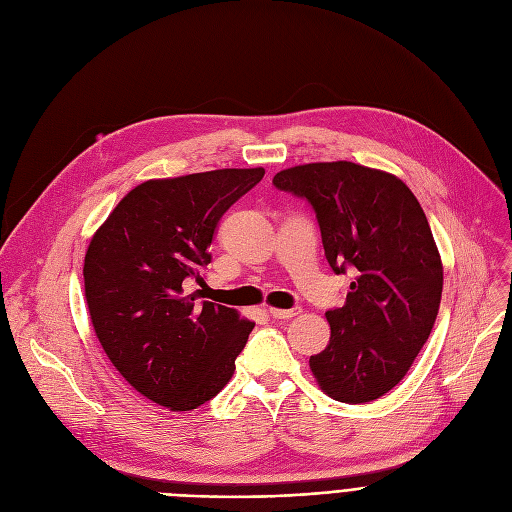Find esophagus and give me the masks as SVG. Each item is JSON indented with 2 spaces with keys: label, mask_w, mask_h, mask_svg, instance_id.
Wrapping results in <instances>:
<instances>
[{
  "label": "esophagus",
  "mask_w": 512,
  "mask_h": 512,
  "mask_svg": "<svg viewBox=\"0 0 512 512\" xmlns=\"http://www.w3.org/2000/svg\"><path fill=\"white\" fill-rule=\"evenodd\" d=\"M271 316L277 321H285V319H294V316H298L302 312V308H289V310H283V308H269Z\"/></svg>",
  "instance_id": "34e87169"
}]
</instances>
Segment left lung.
<instances>
[{
	"label": "left lung",
	"instance_id": "obj_1",
	"mask_svg": "<svg viewBox=\"0 0 512 512\" xmlns=\"http://www.w3.org/2000/svg\"><path fill=\"white\" fill-rule=\"evenodd\" d=\"M308 200L331 269L354 273L346 304L327 310L329 344L310 371L337 402L362 404L396 387L440 310L444 269L419 200L396 175L354 162H312L273 179Z\"/></svg>",
	"mask_w": 512,
	"mask_h": 512
}]
</instances>
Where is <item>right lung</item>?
<instances>
[{
	"mask_svg": "<svg viewBox=\"0 0 512 512\" xmlns=\"http://www.w3.org/2000/svg\"><path fill=\"white\" fill-rule=\"evenodd\" d=\"M264 168H221L131 189L85 254V298L97 339L129 385L170 410H193L229 383L254 323L200 302L221 216Z\"/></svg>",
	"mask_w": 512,
	"mask_h": 512,
	"instance_id": "right-lung-1",
	"label": "right lung"
}]
</instances>
